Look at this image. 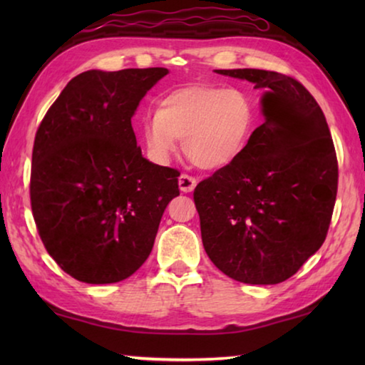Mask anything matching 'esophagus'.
<instances>
[{"instance_id": "esophagus-1", "label": "esophagus", "mask_w": 365, "mask_h": 365, "mask_svg": "<svg viewBox=\"0 0 365 365\" xmlns=\"http://www.w3.org/2000/svg\"><path fill=\"white\" fill-rule=\"evenodd\" d=\"M196 178L190 177L187 174H182L180 177H178V188H180V191H183V193H191L196 188Z\"/></svg>"}]
</instances>
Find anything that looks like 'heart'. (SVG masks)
<instances>
[{"mask_svg": "<svg viewBox=\"0 0 365 365\" xmlns=\"http://www.w3.org/2000/svg\"><path fill=\"white\" fill-rule=\"evenodd\" d=\"M257 109L240 88L190 85L170 91L158 113L143 119V141L150 158L168 164L183 140L191 163L206 170L224 169L242 156L255 133Z\"/></svg>", "mask_w": 365, "mask_h": 365, "instance_id": "b5f03b06", "label": "heart"}]
</instances>
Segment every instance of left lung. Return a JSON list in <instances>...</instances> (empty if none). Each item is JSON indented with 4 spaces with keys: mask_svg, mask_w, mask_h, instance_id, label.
<instances>
[{
    "mask_svg": "<svg viewBox=\"0 0 365 365\" xmlns=\"http://www.w3.org/2000/svg\"><path fill=\"white\" fill-rule=\"evenodd\" d=\"M214 72L255 83L265 122L242 156L195 188L202 246L230 279L275 285L327 237L338 187L333 140L322 109L294 78L259 69Z\"/></svg>",
    "mask_w": 365,
    "mask_h": 365,
    "instance_id": "8db88e82",
    "label": "left lung"
}]
</instances>
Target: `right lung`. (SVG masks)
I'll use <instances>...</instances> for the list:
<instances>
[{"label": "right lung", "mask_w": 365, "mask_h": 365, "mask_svg": "<svg viewBox=\"0 0 365 365\" xmlns=\"http://www.w3.org/2000/svg\"><path fill=\"white\" fill-rule=\"evenodd\" d=\"M164 67L86 71L48 109L35 135L30 201L40 238L73 279L115 283L150 256L178 191V170L143 158L132 128Z\"/></svg>", "instance_id": "obj_1"}]
</instances>
